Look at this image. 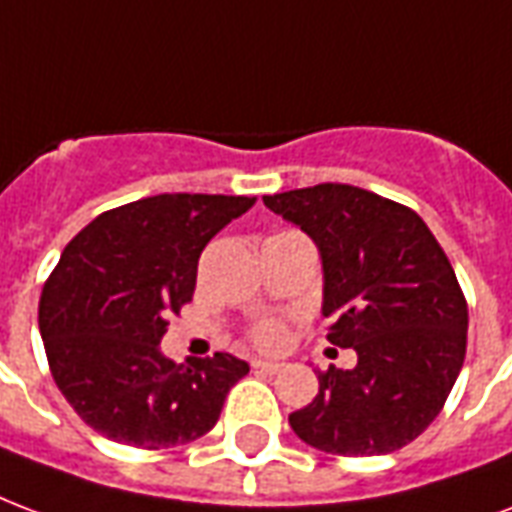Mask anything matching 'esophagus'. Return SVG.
Here are the masks:
<instances>
[{"instance_id": "1", "label": "esophagus", "mask_w": 512, "mask_h": 512, "mask_svg": "<svg viewBox=\"0 0 512 512\" xmlns=\"http://www.w3.org/2000/svg\"><path fill=\"white\" fill-rule=\"evenodd\" d=\"M251 367H253V370H259V372H267V375H275V372H280V367H283V364H278V361L253 359Z\"/></svg>"}]
</instances>
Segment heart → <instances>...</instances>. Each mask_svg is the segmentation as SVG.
<instances>
[{
	"instance_id": "obj_1",
	"label": "heart",
	"mask_w": 512,
	"mask_h": 512,
	"mask_svg": "<svg viewBox=\"0 0 512 512\" xmlns=\"http://www.w3.org/2000/svg\"><path fill=\"white\" fill-rule=\"evenodd\" d=\"M251 340L264 351H278L286 343V324L278 318H261L253 324Z\"/></svg>"
}]
</instances>
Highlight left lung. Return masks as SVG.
Masks as SVG:
<instances>
[{
	"mask_svg": "<svg viewBox=\"0 0 512 512\" xmlns=\"http://www.w3.org/2000/svg\"><path fill=\"white\" fill-rule=\"evenodd\" d=\"M324 261L326 340L353 370L318 372V397L288 416L299 440L334 456L413 443L443 410L467 353V299L421 215L367 188L318 183L264 197Z\"/></svg>",
	"mask_w": 512,
	"mask_h": 512,
	"instance_id": "left-lung-1",
	"label": "left lung"
}]
</instances>
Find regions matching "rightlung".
Segmentation results:
<instances>
[{"mask_svg":"<svg viewBox=\"0 0 512 512\" xmlns=\"http://www.w3.org/2000/svg\"><path fill=\"white\" fill-rule=\"evenodd\" d=\"M251 205L159 194L107 210L69 240L42 286L40 334L56 386L94 432L161 451L213 429L248 364L215 353L183 367L159 343L194 297L205 245Z\"/></svg>","mask_w":512,"mask_h":512,"instance_id":"right-lung-1","label":"right lung"}]
</instances>
